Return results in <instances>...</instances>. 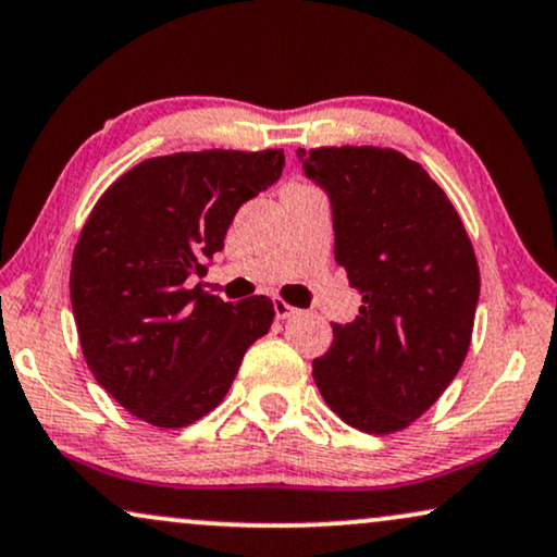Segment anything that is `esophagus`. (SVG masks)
<instances>
[{
  "label": "esophagus",
  "instance_id": "esophagus-1",
  "mask_svg": "<svg viewBox=\"0 0 557 557\" xmlns=\"http://www.w3.org/2000/svg\"><path fill=\"white\" fill-rule=\"evenodd\" d=\"M295 313H298V308H293L290 302H285L283 298H274V315H277V319H290Z\"/></svg>",
  "mask_w": 557,
  "mask_h": 557
}]
</instances>
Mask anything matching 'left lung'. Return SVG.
<instances>
[{
	"instance_id": "left-lung-1",
	"label": "left lung",
	"mask_w": 557,
	"mask_h": 557,
	"mask_svg": "<svg viewBox=\"0 0 557 557\" xmlns=\"http://www.w3.org/2000/svg\"><path fill=\"white\" fill-rule=\"evenodd\" d=\"M298 159L326 189L336 264L362 295L355 321L331 323L313 380L349 426L400 432L468 355L481 293L473 244L445 189L400 151L321 146Z\"/></svg>"
}]
</instances>
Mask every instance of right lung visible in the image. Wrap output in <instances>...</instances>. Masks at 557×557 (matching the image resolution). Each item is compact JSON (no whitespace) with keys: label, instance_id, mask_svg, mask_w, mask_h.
I'll return each instance as SVG.
<instances>
[{"label":"right lung","instance_id":"right-lung-1","mask_svg":"<svg viewBox=\"0 0 557 557\" xmlns=\"http://www.w3.org/2000/svg\"><path fill=\"white\" fill-rule=\"evenodd\" d=\"M283 149L146 159L104 189L72 259V308L91 375L133 417L180 429L221 404L272 326L264 295L223 302L189 287L236 210L280 180Z\"/></svg>","mask_w":557,"mask_h":557}]
</instances>
